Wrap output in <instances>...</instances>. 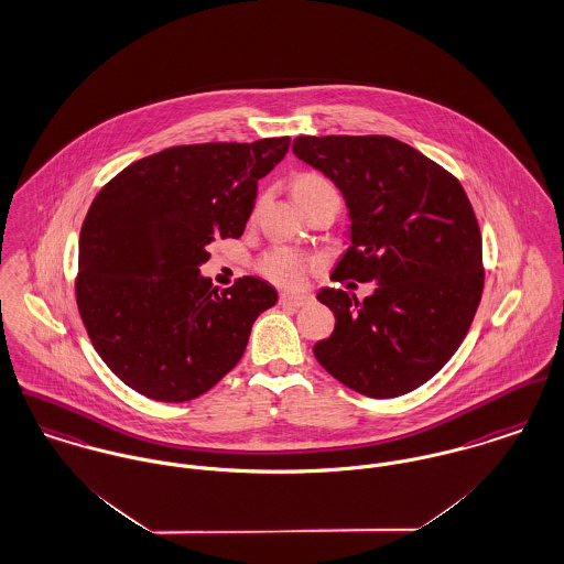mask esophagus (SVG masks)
<instances>
[{"instance_id":"obj_1","label":"esophagus","mask_w":564,"mask_h":564,"mask_svg":"<svg viewBox=\"0 0 564 564\" xmlns=\"http://www.w3.org/2000/svg\"><path fill=\"white\" fill-rule=\"evenodd\" d=\"M278 302H280V306L302 307L306 306L310 297H306V295H293V293H280Z\"/></svg>"}]
</instances>
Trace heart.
<instances>
[{
	"mask_svg": "<svg viewBox=\"0 0 564 564\" xmlns=\"http://www.w3.org/2000/svg\"><path fill=\"white\" fill-rule=\"evenodd\" d=\"M297 203L321 196V194H338L336 187L321 174H302L293 185ZM312 260L291 248L275 246L258 258V271L262 278L278 286H297L304 282Z\"/></svg>",
	"mask_w": 564,
	"mask_h": 564,
	"instance_id": "b5f03b06",
	"label": "heart"
}]
</instances>
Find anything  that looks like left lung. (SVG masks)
<instances>
[{"mask_svg":"<svg viewBox=\"0 0 564 564\" xmlns=\"http://www.w3.org/2000/svg\"><path fill=\"white\" fill-rule=\"evenodd\" d=\"M293 153L336 183L351 213V248L332 280L379 282L364 302L321 291L336 327L314 358L364 397L408 394L455 356L482 297L467 194L446 167L388 135H302Z\"/></svg>","mask_w":564,"mask_h":564,"instance_id":"1","label":"left lung"}]
</instances>
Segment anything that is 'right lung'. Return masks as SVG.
I'll use <instances>...</instances> for the list:
<instances>
[{"instance_id":"right-lung-1","label":"right lung","mask_w":564,"mask_h":564,"mask_svg":"<svg viewBox=\"0 0 564 564\" xmlns=\"http://www.w3.org/2000/svg\"><path fill=\"white\" fill-rule=\"evenodd\" d=\"M291 138L172 147L118 172L79 232L75 300L88 338L131 390L185 403L230 372L278 293L243 275L217 291L200 275L215 239H239L258 181Z\"/></svg>"}]
</instances>
